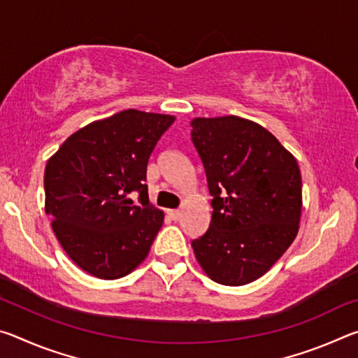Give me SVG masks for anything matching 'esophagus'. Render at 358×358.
Wrapping results in <instances>:
<instances>
[{
  "label": "esophagus",
  "mask_w": 358,
  "mask_h": 358,
  "mask_svg": "<svg viewBox=\"0 0 358 358\" xmlns=\"http://www.w3.org/2000/svg\"><path fill=\"white\" fill-rule=\"evenodd\" d=\"M180 210H169V216L172 217L173 221H178L180 220Z\"/></svg>",
  "instance_id": "esophagus-1"
}]
</instances>
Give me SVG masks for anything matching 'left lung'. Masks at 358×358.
Returning <instances> with one entry per match:
<instances>
[{"mask_svg": "<svg viewBox=\"0 0 358 358\" xmlns=\"http://www.w3.org/2000/svg\"><path fill=\"white\" fill-rule=\"evenodd\" d=\"M191 128L213 208L192 250L211 280L243 286L265 275L296 237L300 169L273 134L250 120L194 118Z\"/></svg>", "mask_w": 358, "mask_h": 358, "instance_id": "obj_1", "label": "left lung"}]
</instances>
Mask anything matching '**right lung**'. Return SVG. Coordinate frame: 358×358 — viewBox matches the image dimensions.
<instances>
[{"label":"right lung","mask_w":358,"mask_h":358,"mask_svg":"<svg viewBox=\"0 0 358 358\" xmlns=\"http://www.w3.org/2000/svg\"><path fill=\"white\" fill-rule=\"evenodd\" d=\"M173 121L128 108L77 131L48 159L45 213L87 273L117 280L148 256L164 213L148 201L147 166Z\"/></svg>","instance_id":"obj_1"}]
</instances>
